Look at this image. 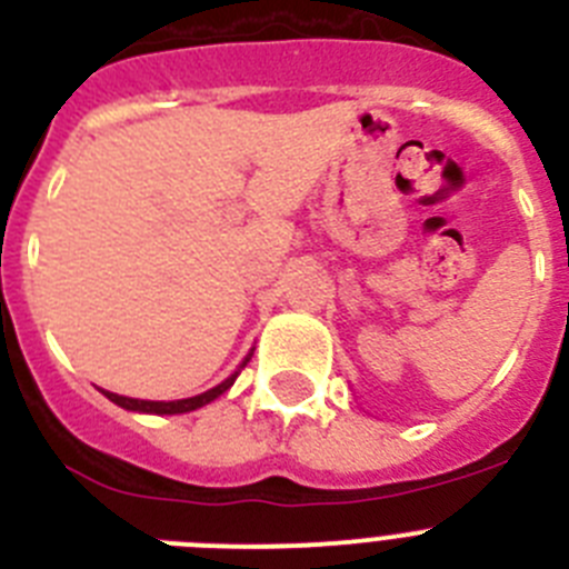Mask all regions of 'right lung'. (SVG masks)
I'll return each instance as SVG.
<instances>
[{
  "label": "right lung",
  "mask_w": 569,
  "mask_h": 569,
  "mask_svg": "<svg viewBox=\"0 0 569 569\" xmlns=\"http://www.w3.org/2000/svg\"><path fill=\"white\" fill-rule=\"evenodd\" d=\"M250 356H253V353H250ZM250 356H248V359H244V361H241V367L248 365ZM241 367H239V370H236L233 376H230V379H224L222 385H216L213 390H208V393H202V396H193V399H179V401H142V399H128V396L108 393V390H104V396H108V399L113 401V405L124 407V410H136V413H159V416L190 413V410H196V407H202V405H208V401H213L216 396H222L224 390H228V387L233 385L236 376L241 373Z\"/></svg>",
  "instance_id": "right-lung-1"
}]
</instances>
